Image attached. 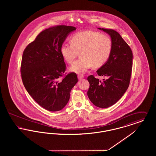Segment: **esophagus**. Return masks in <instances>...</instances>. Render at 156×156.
I'll list each match as a JSON object with an SVG mask.
<instances>
[{"label":"esophagus","instance_id":"34e87169","mask_svg":"<svg viewBox=\"0 0 156 156\" xmlns=\"http://www.w3.org/2000/svg\"><path fill=\"white\" fill-rule=\"evenodd\" d=\"M78 80H81L82 79H83V75H78Z\"/></svg>","mask_w":156,"mask_h":156}]
</instances>
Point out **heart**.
<instances>
[{
  "instance_id": "1",
  "label": "heart",
  "mask_w": 156,
  "mask_h": 156,
  "mask_svg": "<svg viewBox=\"0 0 156 156\" xmlns=\"http://www.w3.org/2000/svg\"><path fill=\"white\" fill-rule=\"evenodd\" d=\"M71 45H62L60 53L68 64H71L80 52V59L75 61L69 67V71L83 74L93 66L102 67L108 60L112 49L111 38L106 34L94 30L76 33L70 38Z\"/></svg>"
}]
</instances>
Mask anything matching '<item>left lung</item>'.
<instances>
[{
    "mask_svg": "<svg viewBox=\"0 0 156 156\" xmlns=\"http://www.w3.org/2000/svg\"><path fill=\"white\" fill-rule=\"evenodd\" d=\"M111 38L112 49L108 60L97 71L99 76H106L103 82L93 75L88 77L87 92L90 102L97 107L107 108L116 104L128 88L132 73L133 54L130 47L119 33L112 29L98 28Z\"/></svg>",
    "mask_w": 156,
    "mask_h": 156,
    "instance_id": "left-lung-1",
    "label": "left lung"
}]
</instances>
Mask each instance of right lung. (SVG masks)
I'll list each match as a JSON object with an SVG mask.
<instances>
[{"instance_id":"add662e5","label":"right lung","mask_w":156,"mask_h":156,"mask_svg":"<svg viewBox=\"0 0 156 156\" xmlns=\"http://www.w3.org/2000/svg\"><path fill=\"white\" fill-rule=\"evenodd\" d=\"M75 30V27L62 25L45 29L23 52L21 74L24 87L37 104L47 111L62 109L78 82L75 73L59 79L66 68L60 48Z\"/></svg>"}]
</instances>
